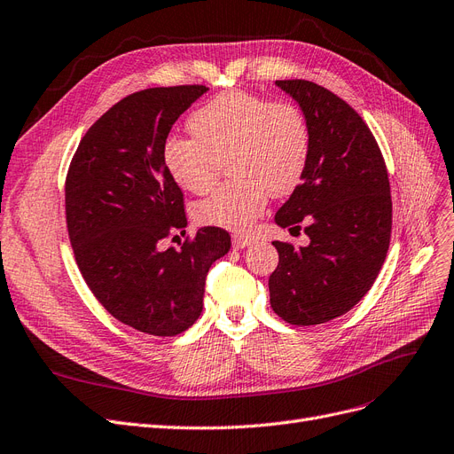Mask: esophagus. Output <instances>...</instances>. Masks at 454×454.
I'll return each mask as SVG.
<instances>
[{
	"label": "esophagus",
	"instance_id": "obj_1",
	"mask_svg": "<svg viewBox=\"0 0 454 454\" xmlns=\"http://www.w3.org/2000/svg\"><path fill=\"white\" fill-rule=\"evenodd\" d=\"M231 245H233V248L239 250V248H245L248 245H253V238H248V236H233Z\"/></svg>",
	"mask_w": 454,
	"mask_h": 454
}]
</instances>
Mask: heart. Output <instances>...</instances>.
I'll return each mask as SVG.
<instances>
[{
	"label": "heart",
	"mask_w": 454,
	"mask_h": 454,
	"mask_svg": "<svg viewBox=\"0 0 454 454\" xmlns=\"http://www.w3.org/2000/svg\"><path fill=\"white\" fill-rule=\"evenodd\" d=\"M194 138L170 137L162 147L168 174L181 189L209 191L223 162L228 183L192 207L201 226L243 231L271 196L295 191L310 157V132L303 112L290 100H267L248 91L213 97L189 120Z\"/></svg>",
	"instance_id": "obj_1"
}]
</instances>
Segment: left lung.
I'll use <instances>...</instances> for the list:
<instances>
[{"label": "left lung", "mask_w": 454, "mask_h": 454, "mask_svg": "<svg viewBox=\"0 0 454 454\" xmlns=\"http://www.w3.org/2000/svg\"><path fill=\"white\" fill-rule=\"evenodd\" d=\"M275 83L297 100L310 132L305 176L275 223L297 230L305 223L310 243L273 241L271 307L292 325H317L372 288L391 241L389 176L371 129L346 100L309 80Z\"/></svg>", "instance_id": "8db88e82"}]
</instances>
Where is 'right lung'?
Returning <instances> with one entry per match:
<instances>
[{"label":"right lung","mask_w":454,"mask_h":454,"mask_svg":"<svg viewBox=\"0 0 454 454\" xmlns=\"http://www.w3.org/2000/svg\"><path fill=\"white\" fill-rule=\"evenodd\" d=\"M206 91L149 88L121 98L90 127L67 172V230L83 280L115 320L155 337L198 320L209 267L231 247L226 230L206 226L179 250L160 248L187 226L162 147Z\"/></svg>","instance_id":"1"}]
</instances>
